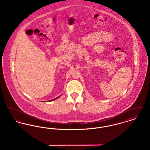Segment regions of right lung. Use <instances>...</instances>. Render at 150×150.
Returning a JSON list of instances; mask_svg holds the SVG:
<instances>
[{
    "label": "right lung",
    "instance_id": "add662e5",
    "mask_svg": "<svg viewBox=\"0 0 150 150\" xmlns=\"http://www.w3.org/2000/svg\"><path fill=\"white\" fill-rule=\"evenodd\" d=\"M58 96V97H57V98H54V99H53V100H48V101H47V102H50V101H53V100H56V99H57V98H59V97H60V96Z\"/></svg>",
    "mask_w": 150,
    "mask_h": 150
}]
</instances>
